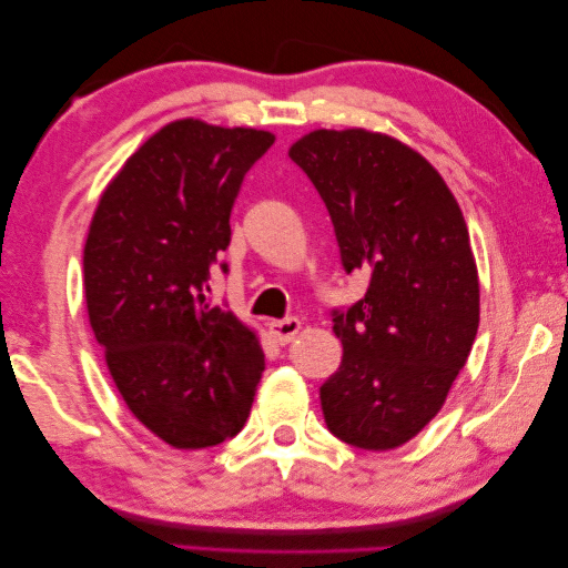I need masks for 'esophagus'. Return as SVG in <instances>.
Instances as JSON below:
<instances>
[{"mask_svg": "<svg viewBox=\"0 0 568 568\" xmlns=\"http://www.w3.org/2000/svg\"><path fill=\"white\" fill-rule=\"evenodd\" d=\"M268 329H272L274 339L278 345H290V342L300 334L302 329V322L296 317H286V320H272L268 322Z\"/></svg>", "mask_w": 568, "mask_h": 568, "instance_id": "obj_1", "label": "esophagus"}]
</instances>
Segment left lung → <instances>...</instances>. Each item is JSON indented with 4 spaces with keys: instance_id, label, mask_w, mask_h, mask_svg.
<instances>
[{
    "instance_id": "left-lung-1",
    "label": "left lung",
    "mask_w": 568,
    "mask_h": 568,
    "mask_svg": "<svg viewBox=\"0 0 568 568\" xmlns=\"http://www.w3.org/2000/svg\"><path fill=\"white\" fill-rule=\"evenodd\" d=\"M329 211L345 272L367 294L334 310L342 365L320 387L329 433L393 450L433 420L470 355L480 290L468 226L440 173L362 128L314 130L290 148Z\"/></svg>"
}]
</instances>
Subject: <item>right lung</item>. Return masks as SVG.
Segmentation results:
<instances>
[{
    "instance_id": "obj_1",
    "label": "right lung",
    "mask_w": 568,
    "mask_h": 568,
    "mask_svg": "<svg viewBox=\"0 0 568 568\" xmlns=\"http://www.w3.org/2000/svg\"><path fill=\"white\" fill-rule=\"evenodd\" d=\"M272 143L266 130L175 120L128 158L90 223V327L130 413L173 448L234 438L262 379L256 334L209 302V278L241 181Z\"/></svg>"
}]
</instances>
